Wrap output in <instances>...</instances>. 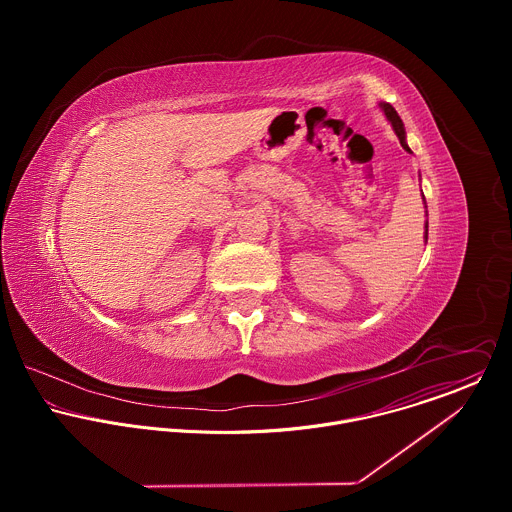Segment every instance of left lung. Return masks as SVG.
<instances>
[{
  "instance_id": "1",
  "label": "left lung",
  "mask_w": 512,
  "mask_h": 512,
  "mask_svg": "<svg viewBox=\"0 0 512 512\" xmlns=\"http://www.w3.org/2000/svg\"><path fill=\"white\" fill-rule=\"evenodd\" d=\"M380 108H382V112H384V116L388 118V122L392 124V128H394V132H396V136H398V140H400V144L402 147L406 149V151H410V147L406 144V132H404V124H402V120H400V116H398V112L388 104V102H380ZM426 240H428V222H426Z\"/></svg>"
}]
</instances>
